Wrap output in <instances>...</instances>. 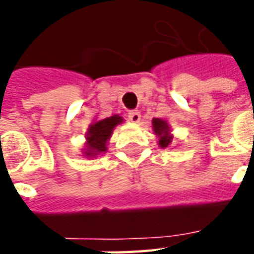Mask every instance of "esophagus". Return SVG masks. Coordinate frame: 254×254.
<instances>
[{
	"instance_id": "esophagus-1",
	"label": "esophagus",
	"mask_w": 254,
	"mask_h": 254,
	"mask_svg": "<svg viewBox=\"0 0 254 254\" xmlns=\"http://www.w3.org/2000/svg\"><path fill=\"white\" fill-rule=\"evenodd\" d=\"M141 120V116H140V113L137 110H133L129 113V121L133 122V124H138Z\"/></svg>"
}]
</instances>
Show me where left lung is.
I'll list each match as a JSON object with an SVG mask.
<instances>
[{
	"label": "left lung",
	"instance_id": "1",
	"mask_svg": "<svg viewBox=\"0 0 254 254\" xmlns=\"http://www.w3.org/2000/svg\"><path fill=\"white\" fill-rule=\"evenodd\" d=\"M152 130L158 137V145L160 148H167L174 138V136L171 134L170 124L166 120H162V118H154L152 120Z\"/></svg>",
	"mask_w": 254,
	"mask_h": 254
}]
</instances>
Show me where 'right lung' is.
I'll return each mask as SVG.
<instances>
[{
  "instance_id": "add662e5",
  "label": "right lung",
  "mask_w": 254,
  "mask_h": 254,
  "mask_svg": "<svg viewBox=\"0 0 254 254\" xmlns=\"http://www.w3.org/2000/svg\"><path fill=\"white\" fill-rule=\"evenodd\" d=\"M122 122L124 118L118 114L107 117L103 120H95L85 133V143H84V148L81 149L83 156L96 158L99 155L106 154L113 130Z\"/></svg>"
}]
</instances>
